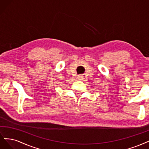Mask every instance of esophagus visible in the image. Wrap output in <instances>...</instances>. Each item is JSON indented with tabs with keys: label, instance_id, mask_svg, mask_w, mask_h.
I'll list each match as a JSON object with an SVG mask.
<instances>
[{
	"label": "esophagus",
	"instance_id": "34e87169",
	"mask_svg": "<svg viewBox=\"0 0 149 149\" xmlns=\"http://www.w3.org/2000/svg\"><path fill=\"white\" fill-rule=\"evenodd\" d=\"M77 79H79V80H82L84 79V75H78V77H77Z\"/></svg>",
	"mask_w": 149,
	"mask_h": 149
}]
</instances>
